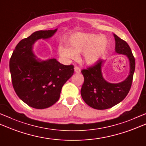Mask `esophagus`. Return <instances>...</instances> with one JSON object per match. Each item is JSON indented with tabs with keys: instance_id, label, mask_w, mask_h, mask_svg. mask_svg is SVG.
<instances>
[{
	"instance_id": "obj_1",
	"label": "esophagus",
	"mask_w": 146,
	"mask_h": 146,
	"mask_svg": "<svg viewBox=\"0 0 146 146\" xmlns=\"http://www.w3.org/2000/svg\"><path fill=\"white\" fill-rule=\"evenodd\" d=\"M74 69H75V73H80L81 69L78 66H76L74 68Z\"/></svg>"
}]
</instances>
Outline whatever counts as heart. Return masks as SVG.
<instances>
[{
    "label": "heart",
    "instance_id": "obj_1",
    "mask_svg": "<svg viewBox=\"0 0 146 146\" xmlns=\"http://www.w3.org/2000/svg\"><path fill=\"white\" fill-rule=\"evenodd\" d=\"M67 46L60 45L59 53L62 58L73 59L76 54L83 53L85 64H95L106 51L108 41L105 36L90 33H76L66 40Z\"/></svg>",
    "mask_w": 146,
    "mask_h": 146
}]
</instances>
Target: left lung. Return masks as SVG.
I'll list each match as a JSON object with an SVG mask.
<instances>
[{"mask_svg":"<svg viewBox=\"0 0 146 146\" xmlns=\"http://www.w3.org/2000/svg\"><path fill=\"white\" fill-rule=\"evenodd\" d=\"M116 53L126 55L130 62V73L127 78L120 83L111 84L102 76L101 66L103 61L98 60L95 64L82 70L84 82L81 88V96L85 103L94 109L106 110L122 101L132 86L135 61L127 43L113 34Z\"/></svg>","mask_w":146,"mask_h":146,"instance_id":"8db88e82","label":"left lung"}]
</instances>
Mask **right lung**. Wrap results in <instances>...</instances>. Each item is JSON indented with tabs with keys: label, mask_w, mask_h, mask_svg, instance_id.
Instances as JSON below:
<instances>
[{
	"label": "right lung",
	"mask_w": 146,
	"mask_h": 146,
	"mask_svg": "<svg viewBox=\"0 0 146 146\" xmlns=\"http://www.w3.org/2000/svg\"><path fill=\"white\" fill-rule=\"evenodd\" d=\"M54 30H40L20 41L9 61L13 86L25 103L35 109H45L58 101L61 88L73 75V65H64L56 59L41 61L33 52L38 39L50 38Z\"/></svg>",
	"instance_id": "1"
}]
</instances>
